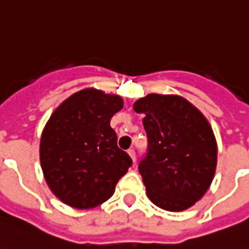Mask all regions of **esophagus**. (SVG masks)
Here are the masks:
<instances>
[{
    "label": "esophagus",
    "instance_id": "34e87169",
    "mask_svg": "<svg viewBox=\"0 0 249 249\" xmlns=\"http://www.w3.org/2000/svg\"><path fill=\"white\" fill-rule=\"evenodd\" d=\"M127 153H128V156L131 157V160L135 161V150H134V149H128Z\"/></svg>",
    "mask_w": 249,
    "mask_h": 249
}]
</instances>
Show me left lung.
<instances>
[{"label":"left lung","mask_w":249,"mask_h":249,"mask_svg":"<svg viewBox=\"0 0 249 249\" xmlns=\"http://www.w3.org/2000/svg\"><path fill=\"white\" fill-rule=\"evenodd\" d=\"M133 107L143 114L147 134V154L138 167L147 198L168 212L190 209L215 174L217 141L210 123L179 95L150 93Z\"/></svg>","instance_id":"obj_1"}]
</instances>
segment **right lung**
Here are the masks:
<instances>
[{
	"label": "right lung",
	"instance_id": "1",
	"mask_svg": "<svg viewBox=\"0 0 249 249\" xmlns=\"http://www.w3.org/2000/svg\"><path fill=\"white\" fill-rule=\"evenodd\" d=\"M122 108L119 95L85 88L50 116L40 138V165L47 186L65 205L80 210L102 205L131 167L109 126Z\"/></svg>",
	"mask_w": 249,
	"mask_h": 249
}]
</instances>
